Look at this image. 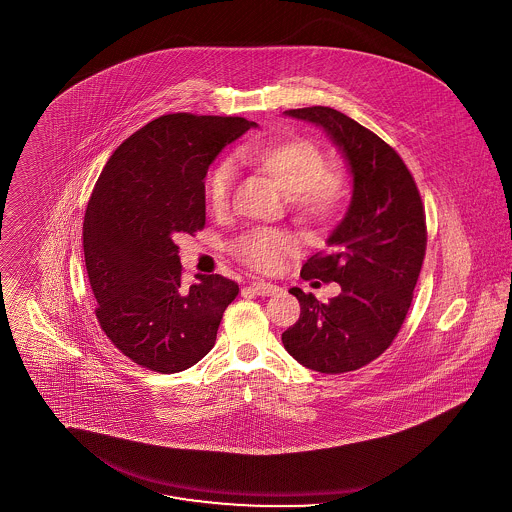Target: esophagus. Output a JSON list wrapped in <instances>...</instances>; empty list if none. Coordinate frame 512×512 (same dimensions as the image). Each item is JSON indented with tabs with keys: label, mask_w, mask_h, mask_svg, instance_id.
<instances>
[{
	"label": "esophagus",
	"mask_w": 512,
	"mask_h": 512,
	"mask_svg": "<svg viewBox=\"0 0 512 512\" xmlns=\"http://www.w3.org/2000/svg\"><path fill=\"white\" fill-rule=\"evenodd\" d=\"M249 291H253L255 295L268 297V295L278 293V291H280V287L274 286V284H270V282H263V280H259V282H251V284H249Z\"/></svg>",
	"instance_id": "obj_1"
}]
</instances>
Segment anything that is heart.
<instances>
[{
	"mask_svg": "<svg viewBox=\"0 0 512 512\" xmlns=\"http://www.w3.org/2000/svg\"><path fill=\"white\" fill-rule=\"evenodd\" d=\"M238 156L266 173L287 194V202L299 223L326 226L339 215L347 202L343 175L329 171L324 152L303 139L272 144H247ZM236 181L232 160H221L211 167L205 179V200L217 213L230 204ZM234 257L244 265L270 272L278 268L287 253L295 251L289 234L272 228L247 230L232 242Z\"/></svg>",
	"mask_w": 512,
	"mask_h": 512,
	"instance_id": "b5f03b06",
	"label": "heart"
}]
</instances>
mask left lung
Wrapping results in <instances>:
<instances>
[{
	"mask_svg": "<svg viewBox=\"0 0 512 512\" xmlns=\"http://www.w3.org/2000/svg\"><path fill=\"white\" fill-rule=\"evenodd\" d=\"M286 114L326 129L350 167L352 200L328 253L312 255L301 270L303 280L337 282L341 293L326 305L291 287L301 316L282 343L305 368L354 371L379 358L406 320L427 249L425 207L398 152L373 131L329 106Z\"/></svg>",
	"mask_w": 512,
	"mask_h": 512,
	"instance_id": "obj_1",
	"label": "left lung"
}]
</instances>
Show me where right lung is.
I'll list each match as a JSON object with an SVG mask.
<instances>
[{
  "mask_svg": "<svg viewBox=\"0 0 512 512\" xmlns=\"http://www.w3.org/2000/svg\"><path fill=\"white\" fill-rule=\"evenodd\" d=\"M246 118L165 114L125 139L104 165L83 219L97 320L131 362L158 373L198 364L240 287L221 274L183 286L181 234L205 225L204 179Z\"/></svg>",
  "mask_w": 512,
  "mask_h": 512,
  "instance_id": "obj_1",
  "label": "right lung"
}]
</instances>
